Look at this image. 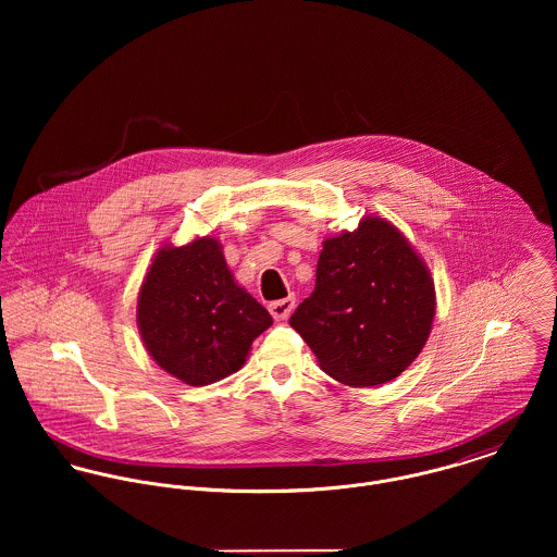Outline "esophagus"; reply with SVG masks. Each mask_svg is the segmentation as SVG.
<instances>
[{
	"mask_svg": "<svg viewBox=\"0 0 557 557\" xmlns=\"http://www.w3.org/2000/svg\"><path fill=\"white\" fill-rule=\"evenodd\" d=\"M296 307V298L294 296H287L283 300H276V302H270L268 309H270V315L276 319V321H283V319L289 318L292 311Z\"/></svg>",
	"mask_w": 557,
	"mask_h": 557,
	"instance_id": "34e87169",
	"label": "esophagus"
}]
</instances>
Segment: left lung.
I'll use <instances>...</instances> for the list:
<instances>
[{
    "label": "left lung",
    "instance_id": "1",
    "mask_svg": "<svg viewBox=\"0 0 557 557\" xmlns=\"http://www.w3.org/2000/svg\"><path fill=\"white\" fill-rule=\"evenodd\" d=\"M433 318L424 259L391 221L364 216L356 232L323 239L315 289L289 323L332 380L369 388L418 358Z\"/></svg>",
    "mask_w": 557,
    "mask_h": 557
}]
</instances>
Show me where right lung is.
I'll return each mask as SVG.
<instances>
[{
	"label": "right lung",
	"mask_w": 557,
	"mask_h": 557,
	"mask_svg": "<svg viewBox=\"0 0 557 557\" xmlns=\"http://www.w3.org/2000/svg\"><path fill=\"white\" fill-rule=\"evenodd\" d=\"M137 325L162 371L208 386L242 369L272 318L236 283L221 242L203 236L160 246L139 289Z\"/></svg>",
	"instance_id": "1"
}]
</instances>
